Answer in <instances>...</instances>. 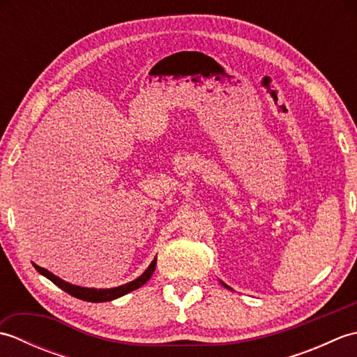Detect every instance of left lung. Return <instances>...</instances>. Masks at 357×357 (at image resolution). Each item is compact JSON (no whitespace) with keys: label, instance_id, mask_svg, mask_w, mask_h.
<instances>
[{"label":"left lung","instance_id":"obj_1","mask_svg":"<svg viewBox=\"0 0 357 357\" xmlns=\"http://www.w3.org/2000/svg\"><path fill=\"white\" fill-rule=\"evenodd\" d=\"M222 285H224V287H227V285H225V284H224V282H222Z\"/></svg>","mask_w":357,"mask_h":357}]
</instances>
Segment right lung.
I'll list each match as a JSON object with an SVG mask.
<instances>
[{"instance_id":"add662e5","label":"right lung","mask_w":357,"mask_h":357,"mask_svg":"<svg viewBox=\"0 0 357 357\" xmlns=\"http://www.w3.org/2000/svg\"><path fill=\"white\" fill-rule=\"evenodd\" d=\"M33 267L36 268L38 273H41L43 276L50 279L53 284L58 285L66 293H69L70 296H73V298H78L81 301H87V302H107V301L118 299V298H121V296L130 293V291L136 290V288H139V287L146 284L155 271L156 257L153 261H151V264L149 265V268L144 271L139 278H136L135 280H132V282L119 285V287H115V288H100V290H98V288H86V287H78V285L66 282V280L59 279L58 276L53 275V273H50L49 270H45L43 267H38L36 264H33Z\"/></svg>"}]
</instances>
